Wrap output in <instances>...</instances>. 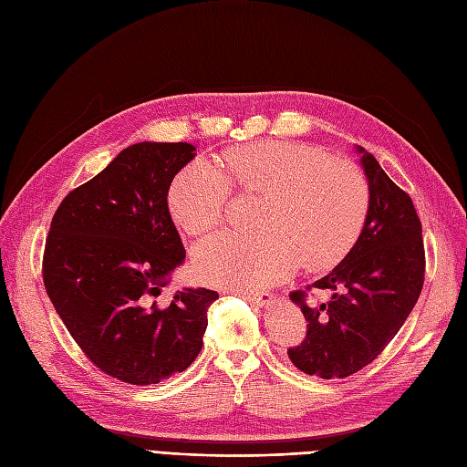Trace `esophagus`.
<instances>
[{"label":"esophagus","instance_id":"obj_1","mask_svg":"<svg viewBox=\"0 0 467 467\" xmlns=\"http://www.w3.org/2000/svg\"><path fill=\"white\" fill-rule=\"evenodd\" d=\"M235 296H242L244 300L251 302V304H257V306H268L273 302V296L266 294V292H244V290H230Z\"/></svg>","mask_w":467,"mask_h":467}]
</instances>
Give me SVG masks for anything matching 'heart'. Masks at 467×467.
Masks as SVG:
<instances>
[{
    "label": "heart",
    "instance_id": "1",
    "mask_svg": "<svg viewBox=\"0 0 467 467\" xmlns=\"http://www.w3.org/2000/svg\"><path fill=\"white\" fill-rule=\"evenodd\" d=\"M232 189L261 194L255 232H228L194 251L210 285L253 290L292 275L329 271L355 247L370 212V185L362 169L316 146L253 142L212 163H191L169 187V208L194 237L218 230L228 216Z\"/></svg>",
    "mask_w": 467,
    "mask_h": 467
}]
</instances>
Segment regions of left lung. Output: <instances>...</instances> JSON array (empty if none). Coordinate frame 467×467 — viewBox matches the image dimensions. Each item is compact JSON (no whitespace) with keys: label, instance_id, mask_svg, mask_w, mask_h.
<instances>
[{"label":"left lung","instance_id":"left-lung-1","mask_svg":"<svg viewBox=\"0 0 467 467\" xmlns=\"http://www.w3.org/2000/svg\"><path fill=\"white\" fill-rule=\"evenodd\" d=\"M370 185V212L358 242L333 271L309 288L327 290L325 304L290 294L307 319L302 345L288 348L296 368L325 379L347 378L370 364L415 307L425 282L422 228L411 196L357 146Z\"/></svg>","mask_w":467,"mask_h":467}]
</instances>
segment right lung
Here are the masks:
<instances>
[{
  "label": "right lung",
  "mask_w": 467,
  "mask_h": 467,
  "mask_svg": "<svg viewBox=\"0 0 467 467\" xmlns=\"http://www.w3.org/2000/svg\"><path fill=\"white\" fill-rule=\"evenodd\" d=\"M194 150L129 146L69 192L50 223L42 280L56 312L97 368L126 384H160L187 370L218 298L185 288L165 307L153 302L185 261L167 192Z\"/></svg>",
  "instance_id": "1"
}]
</instances>
